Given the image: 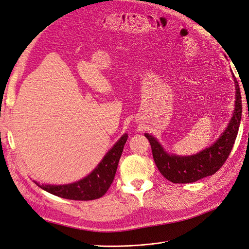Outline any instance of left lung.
<instances>
[{
    "instance_id": "obj_1",
    "label": "left lung",
    "mask_w": 249,
    "mask_h": 249,
    "mask_svg": "<svg viewBox=\"0 0 249 249\" xmlns=\"http://www.w3.org/2000/svg\"><path fill=\"white\" fill-rule=\"evenodd\" d=\"M233 81L236 83L235 111H233L232 117L224 133L213 145L203 149L197 155L178 157L167 154L155 137L145 134V137L148 139L150 146H152L154 161L165 178L175 184L193 183L200 178L214 175L227 161L231 150L235 144L241 115H242V100H241L240 87L236 78Z\"/></svg>"
}]
</instances>
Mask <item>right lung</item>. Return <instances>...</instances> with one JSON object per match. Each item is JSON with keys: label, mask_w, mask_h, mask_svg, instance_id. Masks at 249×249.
I'll use <instances>...</instances> for the list:
<instances>
[{"label": "right lung", "mask_w": 249, "mask_h": 249, "mask_svg": "<svg viewBox=\"0 0 249 249\" xmlns=\"http://www.w3.org/2000/svg\"><path fill=\"white\" fill-rule=\"evenodd\" d=\"M126 140L127 135L124 134L104 157L97 167L88 177L77 183L63 186L39 185L36 182L35 184L44 191L66 199L92 200L100 198L107 192L114 179L120 156Z\"/></svg>", "instance_id": "1"}]
</instances>
